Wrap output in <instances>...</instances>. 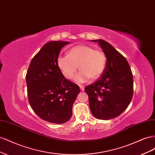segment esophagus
<instances>
[{
	"mask_svg": "<svg viewBox=\"0 0 155 155\" xmlns=\"http://www.w3.org/2000/svg\"><path fill=\"white\" fill-rule=\"evenodd\" d=\"M79 88H80L81 91H84V90H85V87L83 85H79Z\"/></svg>",
	"mask_w": 155,
	"mask_h": 155,
	"instance_id": "obj_1",
	"label": "esophagus"
}]
</instances>
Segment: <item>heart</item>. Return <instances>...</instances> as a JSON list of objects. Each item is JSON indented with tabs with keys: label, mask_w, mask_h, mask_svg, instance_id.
I'll use <instances>...</instances> for the list:
<instances>
[{
	"label": "heart",
	"mask_w": 155,
	"mask_h": 155,
	"mask_svg": "<svg viewBox=\"0 0 155 155\" xmlns=\"http://www.w3.org/2000/svg\"><path fill=\"white\" fill-rule=\"evenodd\" d=\"M107 63L106 55L101 50H94L87 45H79L70 49L68 54L59 55L57 65L64 78L71 79L79 67L80 70L74 80L78 83L88 79H96L104 72Z\"/></svg>",
	"instance_id": "b5f03b06"
}]
</instances>
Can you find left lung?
Instances as JSON below:
<instances>
[{"instance_id":"obj_1","label":"left lung","mask_w":155,"mask_h":155,"mask_svg":"<svg viewBox=\"0 0 155 155\" xmlns=\"http://www.w3.org/2000/svg\"><path fill=\"white\" fill-rule=\"evenodd\" d=\"M97 42L107 58L101 77L87 86L89 106L92 115L100 120H110L120 115L127 108L133 97V78L127 61L108 42Z\"/></svg>"}]
</instances>
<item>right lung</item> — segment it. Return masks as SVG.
Listing matches in <instances>:
<instances>
[{
    "label": "right lung",
    "instance_id": "1",
    "mask_svg": "<svg viewBox=\"0 0 155 155\" xmlns=\"http://www.w3.org/2000/svg\"><path fill=\"white\" fill-rule=\"evenodd\" d=\"M68 41H50L31 61L26 76L28 96L32 109L41 119L61 124L72 115L80 90L64 77L57 65L59 51Z\"/></svg>",
    "mask_w": 155,
    "mask_h": 155
}]
</instances>
